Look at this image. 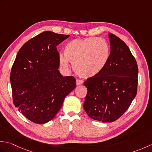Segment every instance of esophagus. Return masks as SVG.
<instances>
[{"mask_svg": "<svg viewBox=\"0 0 152 152\" xmlns=\"http://www.w3.org/2000/svg\"><path fill=\"white\" fill-rule=\"evenodd\" d=\"M83 83V81L82 80H76V85L77 86H80V85H82Z\"/></svg>", "mask_w": 152, "mask_h": 152, "instance_id": "esophagus-1", "label": "esophagus"}]
</instances>
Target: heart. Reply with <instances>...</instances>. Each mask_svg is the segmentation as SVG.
<instances>
[{"mask_svg": "<svg viewBox=\"0 0 152 152\" xmlns=\"http://www.w3.org/2000/svg\"><path fill=\"white\" fill-rule=\"evenodd\" d=\"M64 55H60V65L64 70L73 64L75 72L83 78H92L101 73L107 64L110 48L107 42L97 37L74 39L64 47Z\"/></svg>", "mask_w": 152, "mask_h": 152, "instance_id": "obj_1", "label": "heart"}]
</instances>
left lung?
<instances>
[{
    "mask_svg": "<svg viewBox=\"0 0 152 152\" xmlns=\"http://www.w3.org/2000/svg\"><path fill=\"white\" fill-rule=\"evenodd\" d=\"M110 54L108 62L97 76L83 83L88 93L83 104L94 120L113 122L127 111L137 93V61L124 41L108 33Z\"/></svg>",
    "mask_w": 152,
    "mask_h": 152,
    "instance_id": "obj_1",
    "label": "left lung"
}]
</instances>
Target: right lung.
I'll return each instance as SVG.
<instances>
[{"mask_svg":"<svg viewBox=\"0 0 152 152\" xmlns=\"http://www.w3.org/2000/svg\"><path fill=\"white\" fill-rule=\"evenodd\" d=\"M70 35L45 31L27 41L19 50L11 70L14 104L35 124L51 120L64 98L76 88L73 76L63 77L59 70L56 46Z\"/></svg>","mask_w":152,"mask_h":152,"instance_id":"1","label":"right lung"}]
</instances>
